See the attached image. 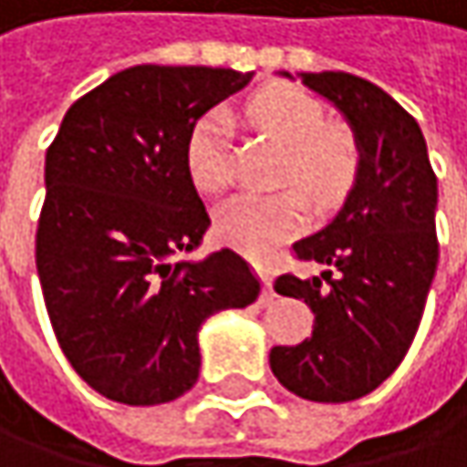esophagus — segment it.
Listing matches in <instances>:
<instances>
[{"label": "esophagus", "instance_id": "esophagus-1", "mask_svg": "<svg viewBox=\"0 0 467 467\" xmlns=\"http://www.w3.org/2000/svg\"><path fill=\"white\" fill-rule=\"evenodd\" d=\"M259 277H262V285H265V291H262V305H267V302H273V299H275V291H273V275H270V270H259Z\"/></svg>", "mask_w": 467, "mask_h": 467}]
</instances>
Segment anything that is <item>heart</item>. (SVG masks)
<instances>
[{
    "mask_svg": "<svg viewBox=\"0 0 467 467\" xmlns=\"http://www.w3.org/2000/svg\"><path fill=\"white\" fill-rule=\"evenodd\" d=\"M248 122L283 147L280 182L307 192L316 205H334L356 179L358 151L353 136L326 122L323 107L305 90L273 85L248 101ZM230 122L222 111L202 117L187 139V173L194 190L219 194L230 184ZM307 200L296 190L240 194L216 211L222 243L251 256H270L277 245L307 224Z\"/></svg>",
    "mask_w": 467,
    "mask_h": 467,
    "instance_id": "obj_1",
    "label": "heart"
}]
</instances>
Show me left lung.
Returning a JSON list of instances; mask_svg holds the SVG:
<instances>
[{"instance_id":"obj_1","label":"left lung","mask_w":467,"mask_h":467,"mask_svg":"<svg viewBox=\"0 0 467 467\" xmlns=\"http://www.w3.org/2000/svg\"><path fill=\"white\" fill-rule=\"evenodd\" d=\"M299 79L345 117L358 168L339 213L294 243L323 273L275 280L277 294L305 299L316 326L296 348H273L270 368L299 399L345 403L379 388L417 334L439 265V184L417 119L382 88L345 71Z\"/></svg>"}]
</instances>
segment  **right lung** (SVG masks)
Returning <instances> with one entry per match:
<instances>
[{
	"label": "right lung",
	"instance_id": "obj_1",
	"mask_svg": "<svg viewBox=\"0 0 467 467\" xmlns=\"http://www.w3.org/2000/svg\"><path fill=\"white\" fill-rule=\"evenodd\" d=\"M254 71L122 68L66 111L45 157L36 275L56 339L104 399L154 406L200 374V326L256 302L230 248L182 259L211 227L187 173L197 119Z\"/></svg>",
	"mask_w": 467,
	"mask_h": 467
}]
</instances>
